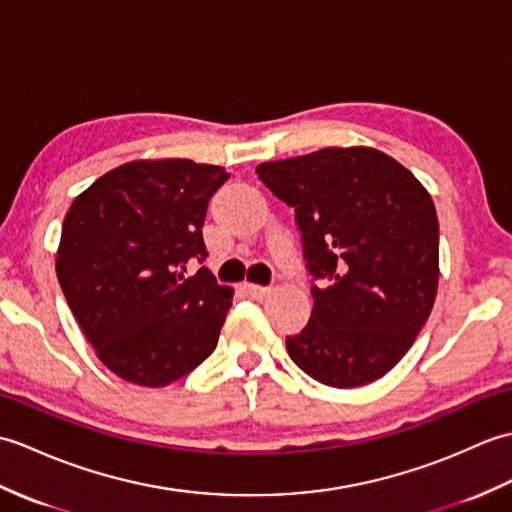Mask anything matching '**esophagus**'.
<instances>
[{"instance_id":"1","label":"esophagus","mask_w":512,"mask_h":512,"mask_svg":"<svg viewBox=\"0 0 512 512\" xmlns=\"http://www.w3.org/2000/svg\"><path fill=\"white\" fill-rule=\"evenodd\" d=\"M243 291L249 295V298H265V295L269 293V287H260V285H252V282H245L243 285Z\"/></svg>"}]
</instances>
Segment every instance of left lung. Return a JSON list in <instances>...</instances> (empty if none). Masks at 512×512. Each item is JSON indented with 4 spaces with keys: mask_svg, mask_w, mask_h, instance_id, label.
Here are the masks:
<instances>
[{
    "mask_svg": "<svg viewBox=\"0 0 512 512\" xmlns=\"http://www.w3.org/2000/svg\"><path fill=\"white\" fill-rule=\"evenodd\" d=\"M260 181L295 210L313 313L287 337L295 366L331 388L381 379L414 344L438 291V217L427 188L370 146L265 162Z\"/></svg>",
    "mask_w": 512,
    "mask_h": 512,
    "instance_id": "left-lung-1",
    "label": "left lung"
}]
</instances>
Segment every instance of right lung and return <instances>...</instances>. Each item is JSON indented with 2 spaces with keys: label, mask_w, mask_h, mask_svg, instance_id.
<instances>
[{
  "label": "right lung",
  "mask_w": 512,
  "mask_h": 512,
  "mask_svg": "<svg viewBox=\"0 0 512 512\" xmlns=\"http://www.w3.org/2000/svg\"><path fill=\"white\" fill-rule=\"evenodd\" d=\"M230 173L192 160L109 170L65 214L56 278L98 359L120 379L164 388L217 348L234 291L208 269L201 227Z\"/></svg>",
  "instance_id": "right-lung-1"
}]
</instances>
